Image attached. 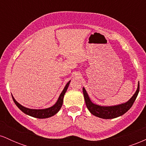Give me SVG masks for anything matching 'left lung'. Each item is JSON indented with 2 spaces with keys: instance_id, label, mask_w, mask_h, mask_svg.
Masks as SVG:
<instances>
[{
  "instance_id": "1",
  "label": "left lung",
  "mask_w": 146,
  "mask_h": 146,
  "mask_svg": "<svg viewBox=\"0 0 146 146\" xmlns=\"http://www.w3.org/2000/svg\"><path fill=\"white\" fill-rule=\"evenodd\" d=\"M139 92V82L138 83L136 92L128 102L121 104L106 106L95 104L93 102H92L86 89L84 87H83V94L85 103H86L87 108L89 110L90 113L95 116L102 119H106L116 118V117L121 116L126 113L132 107V104L136 100L137 95H138Z\"/></svg>"
}]
</instances>
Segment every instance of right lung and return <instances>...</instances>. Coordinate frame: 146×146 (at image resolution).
Returning a JSON list of instances; mask_svg holds the SVG:
<instances>
[{
	"label": "right lung",
	"instance_id": "1",
	"mask_svg": "<svg viewBox=\"0 0 146 146\" xmlns=\"http://www.w3.org/2000/svg\"><path fill=\"white\" fill-rule=\"evenodd\" d=\"M70 82H71V80H70V81L66 84V86H64L63 90L62 91V93H60L59 98H58L56 104L53 106H52L49 107V108H44V109H31V108H26V107L20 104L15 100L14 97H13V95H12L13 100H14L16 105L18 106V108H19L21 111H23V113L26 114V115H28L31 117H36V118L38 119L48 118V117H51L56 115V113H58L60 108H61L63 104L64 96L65 93L66 92V90H67L68 87L69 86Z\"/></svg>",
	"mask_w": 146,
	"mask_h": 146
}]
</instances>
